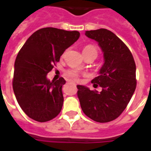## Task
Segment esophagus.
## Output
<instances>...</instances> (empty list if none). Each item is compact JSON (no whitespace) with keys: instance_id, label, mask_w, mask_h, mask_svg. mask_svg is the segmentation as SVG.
<instances>
[{"instance_id":"esophagus-1","label":"esophagus","mask_w":151,"mask_h":151,"mask_svg":"<svg viewBox=\"0 0 151 151\" xmlns=\"http://www.w3.org/2000/svg\"><path fill=\"white\" fill-rule=\"evenodd\" d=\"M68 83H73V84H74V83H73V81H68Z\"/></svg>"}]
</instances>
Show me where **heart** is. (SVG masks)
Instances as JSON below:
<instances>
[{"mask_svg":"<svg viewBox=\"0 0 151 151\" xmlns=\"http://www.w3.org/2000/svg\"><path fill=\"white\" fill-rule=\"evenodd\" d=\"M83 52H93L97 55V50L96 48H95L94 46L92 45H88L84 48ZM67 74H68L70 78H73V79H77L78 78V73L75 70H70L67 71Z\"/></svg>","mask_w":151,"mask_h":151,"instance_id":"1","label":"heart"}]
</instances>
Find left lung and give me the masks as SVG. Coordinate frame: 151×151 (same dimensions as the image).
<instances>
[{
  "label": "left lung",
  "mask_w": 151,
  "mask_h": 151,
  "mask_svg": "<svg viewBox=\"0 0 151 151\" xmlns=\"http://www.w3.org/2000/svg\"><path fill=\"white\" fill-rule=\"evenodd\" d=\"M85 34L97 41L103 53L99 76L92 81L94 87L99 85L103 90L99 92L77 85L81 107L95 122H111L124 111L135 92L136 63L128 47L110 30H88Z\"/></svg>",
  "instance_id": "8db88e82"
}]
</instances>
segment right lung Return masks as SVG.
<instances>
[{
    "label": "right lung",
    "instance_id": "right-lung-1",
    "mask_svg": "<svg viewBox=\"0 0 151 151\" xmlns=\"http://www.w3.org/2000/svg\"><path fill=\"white\" fill-rule=\"evenodd\" d=\"M80 37L78 31L53 27L34 32L15 59L13 91L20 107L32 119L45 122L59 114L63 104L64 78L52 81L47 74L64 51Z\"/></svg>",
    "mask_w": 151,
    "mask_h": 151
}]
</instances>
